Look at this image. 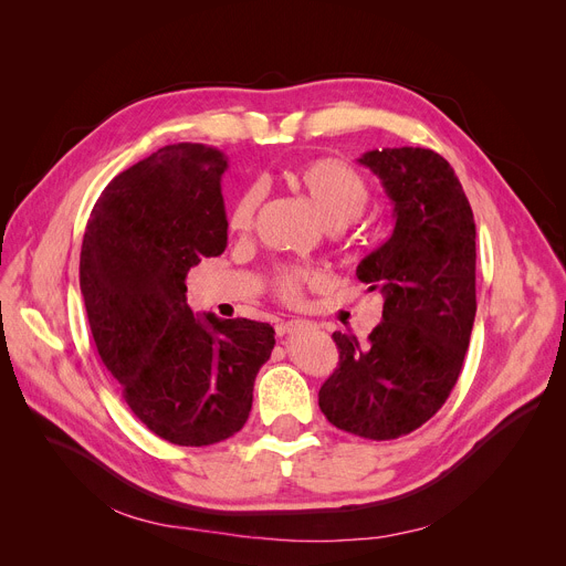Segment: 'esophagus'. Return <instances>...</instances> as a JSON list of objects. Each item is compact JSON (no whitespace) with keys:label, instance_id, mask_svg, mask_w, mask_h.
Wrapping results in <instances>:
<instances>
[{"label":"esophagus","instance_id":"obj_1","mask_svg":"<svg viewBox=\"0 0 566 566\" xmlns=\"http://www.w3.org/2000/svg\"><path fill=\"white\" fill-rule=\"evenodd\" d=\"M307 325H310V323H305L303 318H291V321L277 325V334H280V336H282V334H293V332L303 329V327H307Z\"/></svg>","mask_w":566,"mask_h":566}]
</instances>
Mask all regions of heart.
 <instances>
[{"label":"heart","mask_w":566,"mask_h":566,"mask_svg":"<svg viewBox=\"0 0 566 566\" xmlns=\"http://www.w3.org/2000/svg\"><path fill=\"white\" fill-rule=\"evenodd\" d=\"M284 184L295 196L310 202L316 216L327 228H342V224L355 220L368 202V184L364 177L353 170L348 164L338 159H316L303 166L284 170ZM259 207V191L248 188L243 191L228 216V228L237 234H245ZM327 282V275L307 266H280L271 277L273 293L282 303H300L307 286H321Z\"/></svg>","instance_id":"1"}]
</instances>
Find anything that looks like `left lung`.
Returning a JSON list of instances; mask_svg holds the SVG:
<instances>
[{
	"mask_svg": "<svg viewBox=\"0 0 566 566\" xmlns=\"http://www.w3.org/2000/svg\"><path fill=\"white\" fill-rule=\"evenodd\" d=\"M394 232L357 266L385 295L382 323L357 336L334 332L338 366L318 391L321 411L350 434L387 441L430 421L453 391L475 321V222L450 164L426 147L370 149Z\"/></svg>",
	"mask_w": 566,
	"mask_h": 566,
	"instance_id": "obj_1",
	"label": "left lung"
}]
</instances>
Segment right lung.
Masks as SVG:
<instances>
[{
	"label": "right lung",
	"instance_id": "1",
	"mask_svg": "<svg viewBox=\"0 0 566 566\" xmlns=\"http://www.w3.org/2000/svg\"><path fill=\"white\" fill-rule=\"evenodd\" d=\"M224 170V155L202 143L157 149L108 181L82 243L97 353L129 409L177 446H211L245 426L275 346L269 323L193 316L186 303L188 271L228 248Z\"/></svg>",
	"mask_w": 566,
	"mask_h": 566
}]
</instances>
